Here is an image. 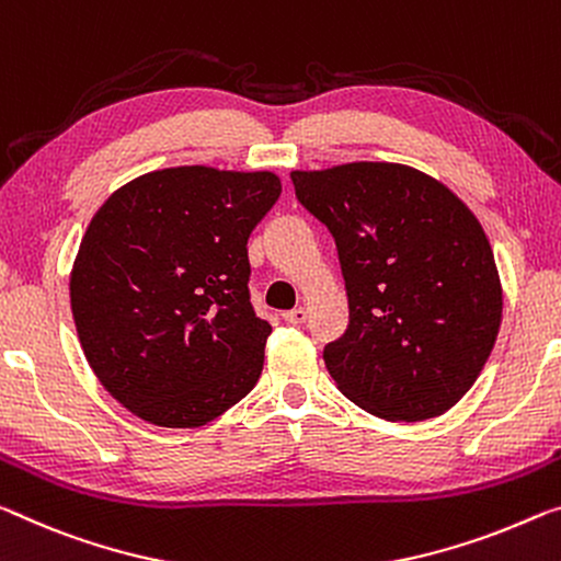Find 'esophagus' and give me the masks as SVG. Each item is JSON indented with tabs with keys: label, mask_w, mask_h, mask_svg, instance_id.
I'll return each instance as SVG.
<instances>
[{
	"label": "esophagus",
	"mask_w": 561,
	"mask_h": 561,
	"mask_svg": "<svg viewBox=\"0 0 561 561\" xmlns=\"http://www.w3.org/2000/svg\"><path fill=\"white\" fill-rule=\"evenodd\" d=\"M282 319L287 324H305L307 322V309L305 307H295V309H289V312H284Z\"/></svg>",
	"instance_id": "1"
}]
</instances>
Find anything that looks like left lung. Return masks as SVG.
<instances>
[{"instance_id": "1", "label": "left lung", "mask_w": 561, "mask_h": 561, "mask_svg": "<svg viewBox=\"0 0 561 561\" xmlns=\"http://www.w3.org/2000/svg\"><path fill=\"white\" fill-rule=\"evenodd\" d=\"M334 237L350 327L324 346L346 399L392 422L432 420L474 385L502 322L482 225L442 182L404 164L291 172Z\"/></svg>"}]
</instances>
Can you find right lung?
I'll list each match as a JSON object with an SVG mask.
<instances>
[{
	"mask_svg": "<svg viewBox=\"0 0 561 561\" xmlns=\"http://www.w3.org/2000/svg\"><path fill=\"white\" fill-rule=\"evenodd\" d=\"M282 194L272 172L159 169L89 221L69 279L89 367L157 426H202L252 392L272 327L249 299L247 239Z\"/></svg>",
	"mask_w": 561,
	"mask_h": 561,
	"instance_id": "add662e5",
	"label": "right lung"
}]
</instances>
